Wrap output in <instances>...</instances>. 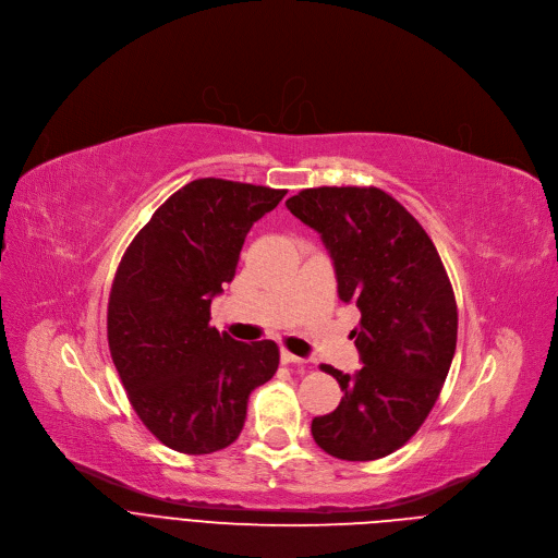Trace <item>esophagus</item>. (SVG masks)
<instances>
[{"label": "esophagus", "mask_w": 558, "mask_h": 558, "mask_svg": "<svg viewBox=\"0 0 558 558\" xmlns=\"http://www.w3.org/2000/svg\"><path fill=\"white\" fill-rule=\"evenodd\" d=\"M280 361H282L284 365H300V367H305V365H307V361H305V359L295 356V353H291V351H287V349H282V353H280Z\"/></svg>", "instance_id": "esophagus-1"}]
</instances>
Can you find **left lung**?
I'll use <instances>...</instances> for the list:
<instances>
[{
    "mask_svg": "<svg viewBox=\"0 0 558 558\" xmlns=\"http://www.w3.org/2000/svg\"><path fill=\"white\" fill-rule=\"evenodd\" d=\"M287 209L329 251L342 302H356L351 331L363 367L320 365L340 404L312 421L318 447L340 461H376L408 442L447 378L459 312L438 251L418 220L376 186L302 189Z\"/></svg>",
    "mask_w": 558,
    "mask_h": 558,
    "instance_id": "left-lung-1",
    "label": "left lung"
}]
</instances>
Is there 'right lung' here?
I'll return each instance as SVG.
<instances>
[{
    "mask_svg": "<svg viewBox=\"0 0 558 558\" xmlns=\"http://www.w3.org/2000/svg\"><path fill=\"white\" fill-rule=\"evenodd\" d=\"M284 189L199 178L140 229L109 295V349L135 414L167 447L211 453L242 432L248 393L274 378V340L238 342L209 325L253 222Z\"/></svg>",
    "mask_w": 558,
    "mask_h": 558,
    "instance_id": "1",
    "label": "right lung"
}]
</instances>
